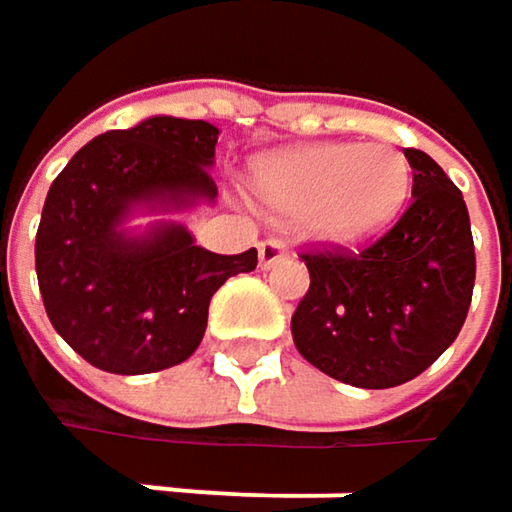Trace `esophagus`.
I'll list each match as a JSON object with an SVG mask.
<instances>
[{
	"instance_id": "obj_1",
	"label": "esophagus",
	"mask_w": 512,
	"mask_h": 512,
	"mask_svg": "<svg viewBox=\"0 0 512 512\" xmlns=\"http://www.w3.org/2000/svg\"><path fill=\"white\" fill-rule=\"evenodd\" d=\"M284 255H287V249H284L281 240H263V243L257 246V263H260V269L275 266Z\"/></svg>"
}]
</instances>
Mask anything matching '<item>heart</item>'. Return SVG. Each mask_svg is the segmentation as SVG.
Returning a JSON list of instances; mask_svg holds the SVG:
<instances>
[{
  "instance_id": "obj_1",
  "label": "heart",
  "mask_w": 512,
  "mask_h": 512,
  "mask_svg": "<svg viewBox=\"0 0 512 512\" xmlns=\"http://www.w3.org/2000/svg\"><path fill=\"white\" fill-rule=\"evenodd\" d=\"M249 192L269 213L299 219L323 246H358L403 213L412 168L388 145H296L257 156L249 165Z\"/></svg>"
}]
</instances>
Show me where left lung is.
<instances>
[{
    "label": "left lung",
    "instance_id": "1",
    "mask_svg": "<svg viewBox=\"0 0 512 512\" xmlns=\"http://www.w3.org/2000/svg\"><path fill=\"white\" fill-rule=\"evenodd\" d=\"M412 204L358 255H302L311 287L290 332L299 356L356 388L424 373L460 335L474 290V240L462 192L436 159L406 148Z\"/></svg>",
    "mask_w": 512,
    "mask_h": 512
}]
</instances>
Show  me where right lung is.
Segmentation results:
<instances>
[{"label":"right lung","mask_w":512,"mask_h":512,"mask_svg":"<svg viewBox=\"0 0 512 512\" xmlns=\"http://www.w3.org/2000/svg\"><path fill=\"white\" fill-rule=\"evenodd\" d=\"M219 127L154 115L79 148L52 180L35 269L52 329L109 373H156L192 356L213 293L257 252L216 255L186 225L162 219L216 201ZM160 216L130 229L136 215Z\"/></svg>","instance_id":"obj_1"}]
</instances>
